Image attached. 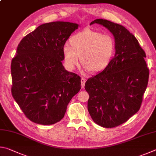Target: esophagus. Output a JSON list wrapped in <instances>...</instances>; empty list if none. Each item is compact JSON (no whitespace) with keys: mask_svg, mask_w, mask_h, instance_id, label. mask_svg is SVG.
Returning <instances> with one entry per match:
<instances>
[{"mask_svg":"<svg viewBox=\"0 0 156 156\" xmlns=\"http://www.w3.org/2000/svg\"><path fill=\"white\" fill-rule=\"evenodd\" d=\"M85 83H86V80L84 78H81V88H84V86H85Z\"/></svg>","mask_w":156,"mask_h":156,"instance_id":"1","label":"esophagus"}]
</instances>
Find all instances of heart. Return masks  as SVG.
<instances>
[{"instance_id":"b5f03b06","label":"heart","mask_w":156,"mask_h":156,"mask_svg":"<svg viewBox=\"0 0 156 156\" xmlns=\"http://www.w3.org/2000/svg\"><path fill=\"white\" fill-rule=\"evenodd\" d=\"M70 46L62 48L63 57L68 69L73 70L79 65L91 73L104 70L110 64L116 52V42L109 34L86 29L73 35Z\"/></svg>"}]
</instances>
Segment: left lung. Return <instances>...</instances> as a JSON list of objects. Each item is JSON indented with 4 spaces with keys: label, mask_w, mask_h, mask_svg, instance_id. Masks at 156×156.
<instances>
[{
    "label": "left lung",
    "mask_w": 156,
    "mask_h": 156,
    "mask_svg": "<svg viewBox=\"0 0 156 156\" xmlns=\"http://www.w3.org/2000/svg\"><path fill=\"white\" fill-rule=\"evenodd\" d=\"M113 35L116 52L104 70L85 84L89 94L88 110L93 121L112 128L126 122L140 108L149 80L146 54L133 35L121 24L103 19L92 21Z\"/></svg>",
    "instance_id": "1"
}]
</instances>
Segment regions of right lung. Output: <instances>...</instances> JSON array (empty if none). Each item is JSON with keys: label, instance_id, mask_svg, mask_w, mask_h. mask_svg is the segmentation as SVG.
Listing matches in <instances>:
<instances>
[{"label": "right lung", "instance_id": "1", "mask_svg": "<svg viewBox=\"0 0 156 156\" xmlns=\"http://www.w3.org/2000/svg\"><path fill=\"white\" fill-rule=\"evenodd\" d=\"M80 24L56 21L41 24L19 43L11 65L13 99L30 121L53 125L64 118L80 90L81 78L64 68L62 48Z\"/></svg>", "mask_w": 156, "mask_h": 156}]
</instances>
